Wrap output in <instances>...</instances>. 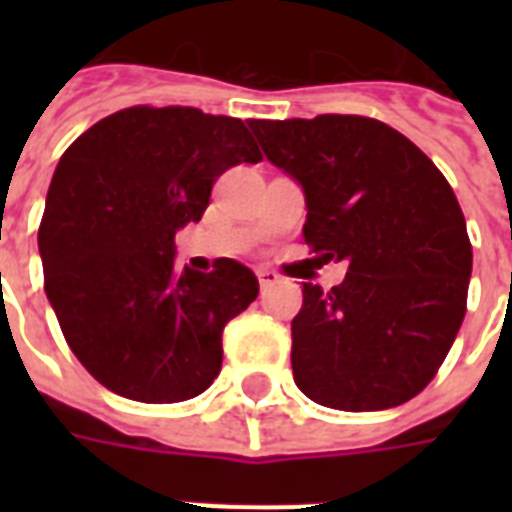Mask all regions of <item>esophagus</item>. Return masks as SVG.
<instances>
[{
  "label": "esophagus",
  "mask_w": 512,
  "mask_h": 512,
  "mask_svg": "<svg viewBox=\"0 0 512 512\" xmlns=\"http://www.w3.org/2000/svg\"><path fill=\"white\" fill-rule=\"evenodd\" d=\"M257 279H260V289H268L273 287V284H279L281 276L276 271H271V268H260V271H257Z\"/></svg>",
  "instance_id": "1"
}]
</instances>
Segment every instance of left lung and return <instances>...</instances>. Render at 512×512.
<instances>
[{
  "label": "left lung",
  "mask_w": 512,
  "mask_h": 512,
  "mask_svg": "<svg viewBox=\"0 0 512 512\" xmlns=\"http://www.w3.org/2000/svg\"><path fill=\"white\" fill-rule=\"evenodd\" d=\"M268 162L305 193L303 236L319 263H345L329 292L303 284L292 372L342 412L406 404L444 364L468 303L473 249L438 167L366 116L249 119Z\"/></svg>",
  "instance_id": "8db88e82"
}]
</instances>
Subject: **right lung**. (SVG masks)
Instances as JSON below:
<instances>
[{
    "label": "right lung",
    "mask_w": 512,
    "mask_h": 512,
    "mask_svg": "<svg viewBox=\"0 0 512 512\" xmlns=\"http://www.w3.org/2000/svg\"><path fill=\"white\" fill-rule=\"evenodd\" d=\"M247 124L185 106H132L68 146L52 175L39 255L68 348L119 396L175 404L223 364V329L260 292L231 257L175 268V233L199 223L212 183L257 164Z\"/></svg>",
    "instance_id": "1"
}]
</instances>
